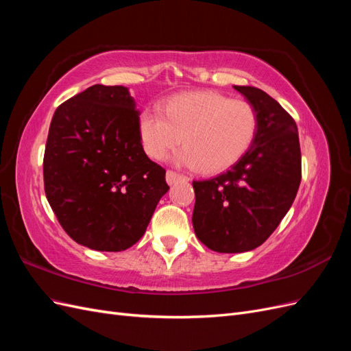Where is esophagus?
I'll return each instance as SVG.
<instances>
[{
  "label": "esophagus",
  "instance_id": "obj_1",
  "mask_svg": "<svg viewBox=\"0 0 351 351\" xmlns=\"http://www.w3.org/2000/svg\"><path fill=\"white\" fill-rule=\"evenodd\" d=\"M165 178H167V183H168L169 186L176 184V183L178 182V180H187V177H184V176H182V174H177V173H174V171H167Z\"/></svg>",
  "mask_w": 351,
  "mask_h": 351
}]
</instances>
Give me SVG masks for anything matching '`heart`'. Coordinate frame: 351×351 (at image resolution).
I'll list each match as a JSON object with an SVG mask.
<instances>
[{
	"mask_svg": "<svg viewBox=\"0 0 351 351\" xmlns=\"http://www.w3.org/2000/svg\"><path fill=\"white\" fill-rule=\"evenodd\" d=\"M258 124L252 104L218 92L193 90L173 97L164 112L158 108L143 111L139 132L143 149L151 158H165L183 136L186 146L176 155V162L218 173L247 152Z\"/></svg>",
	"mask_w": 351,
	"mask_h": 351,
	"instance_id": "obj_1",
	"label": "heart"
}]
</instances>
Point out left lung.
Here are the masks:
<instances>
[{"instance_id":"obj_1","label":"left lung","mask_w":351,"mask_h":351,"mask_svg":"<svg viewBox=\"0 0 351 351\" xmlns=\"http://www.w3.org/2000/svg\"><path fill=\"white\" fill-rule=\"evenodd\" d=\"M258 112V133L249 151L228 171L193 182V228L219 253L256 249L291 208L302 180L295 121L267 92L234 86Z\"/></svg>"}]
</instances>
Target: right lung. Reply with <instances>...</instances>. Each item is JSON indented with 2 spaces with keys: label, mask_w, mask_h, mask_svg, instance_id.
<instances>
[{
  "label": "right lung",
  "mask_w": 351,
  "mask_h": 351,
  "mask_svg": "<svg viewBox=\"0 0 351 351\" xmlns=\"http://www.w3.org/2000/svg\"><path fill=\"white\" fill-rule=\"evenodd\" d=\"M44 184L61 227L82 246L121 252L141 240L169 187L165 169L143 151L129 89L93 84L60 105Z\"/></svg>",
  "instance_id": "right-lung-1"
}]
</instances>
